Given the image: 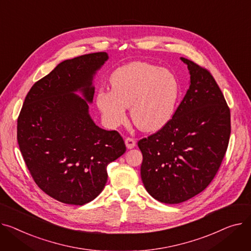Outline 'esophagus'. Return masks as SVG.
<instances>
[{
    "instance_id": "obj_1",
    "label": "esophagus",
    "mask_w": 251,
    "mask_h": 251,
    "mask_svg": "<svg viewBox=\"0 0 251 251\" xmlns=\"http://www.w3.org/2000/svg\"><path fill=\"white\" fill-rule=\"evenodd\" d=\"M125 142H126V148L127 149L135 148V146H136V140L135 139H132L130 137H127V138H126Z\"/></svg>"
}]
</instances>
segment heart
Returning <instances> with one entry per match:
<instances>
[{
	"label": "heart",
	"mask_w": 251,
	"mask_h": 251,
	"mask_svg": "<svg viewBox=\"0 0 251 251\" xmlns=\"http://www.w3.org/2000/svg\"><path fill=\"white\" fill-rule=\"evenodd\" d=\"M110 83L112 91L100 90L97 95V105L108 126L123 125L129 106L132 122L145 131L158 130L173 117L180 96V84L173 73L135 62L116 69Z\"/></svg>",
	"instance_id": "obj_1"
}]
</instances>
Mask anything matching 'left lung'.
I'll list each match as a JSON object with an SVG mask.
<instances>
[{
  "instance_id": "obj_1",
  "label": "left lung",
  "mask_w": 251,
  "mask_h": 251,
  "mask_svg": "<svg viewBox=\"0 0 251 251\" xmlns=\"http://www.w3.org/2000/svg\"><path fill=\"white\" fill-rule=\"evenodd\" d=\"M190 86L170 122L138 142L147 191L164 203H179L212 182L225 157L230 108L209 70L181 57Z\"/></svg>"
}]
</instances>
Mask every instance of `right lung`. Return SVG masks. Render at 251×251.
I'll use <instances>...</instances> for the list:
<instances>
[{"instance_id": "right-lung-1", "label": "right lung", "mask_w": 251, "mask_h": 251, "mask_svg": "<svg viewBox=\"0 0 251 251\" xmlns=\"http://www.w3.org/2000/svg\"><path fill=\"white\" fill-rule=\"evenodd\" d=\"M106 52L58 64L25 97L17 120V141L37 186L52 199L82 205L105 186L107 166L126 150L116 130L98 127L88 113L92 79ZM80 90L84 100L73 94Z\"/></svg>"}]
</instances>
